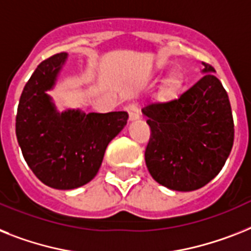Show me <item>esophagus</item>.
<instances>
[{
  "label": "esophagus",
  "instance_id": "1",
  "mask_svg": "<svg viewBox=\"0 0 251 251\" xmlns=\"http://www.w3.org/2000/svg\"><path fill=\"white\" fill-rule=\"evenodd\" d=\"M127 111L129 114V121H137L140 119V109H138L137 105H134V103H130L127 106Z\"/></svg>",
  "mask_w": 251,
  "mask_h": 251
}]
</instances>
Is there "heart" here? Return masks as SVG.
Returning a JSON list of instances; mask_svg holds the SVG:
<instances>
[{
    "label": "heart",
    "mask_w": 251,
    "mask_h": 251,
    "mask_svg": "<svg viewBox=\"0 0 251 251\" xmlns=\"http://www.w3.org/2000/svg\"><path fill=\"white\" fill-rule=\"evenodd\" d=\"M181 83H182L181 75H179L177 72H175V73H172V75L168 78L165 88H167L168 92H173V91H176L178 87L181 86Z\"/></svg>",
    "instance_id": "1"
}]
</instances>
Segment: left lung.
Returning <instances> with one entry per match:
<instances>
[{
  "mask_svg": "<svg viewBox=\"0 0 251 251\" xmlns=\"http://www.w3.org/2000/svg\"><path fill=\"white\" fill-rule=\"evenodd\" d=\"M205 66L201 79L177 100L142 109L151 129L145 161L151 177L176 191H194L222 171L235 129L228 95Z\"/></svg>",
  "mask_w": 251,
  "mask_h": 251,
  "instance_id": "8db88e82",
  "label": "left lung"
}]
</instances>
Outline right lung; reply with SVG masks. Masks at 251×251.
<instances>
[{
  "instance_id": "right-lung-1",
  "label": "right lung",
  "mask_w": 251,
  "mask_h": 251,
  "mask_svg": "<svg viewBox=\"0 0 251 251\" xmlns=\"http://www.w3.org/2000/svg\"><path fill=\"white\" fill-rule=\"evenodd\" d=\"M68 53L39 64L22 92L16 113V138L28 167L39 181L57 190H73L95 178L107 145L127 124V111L60 113L52 90Z\"/></svg>"
}]
</instances>
